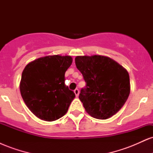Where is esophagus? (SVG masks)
I'll return each mask as SVG.
<instances>
[{
  "mask_svg": "<svg viewBox=\"0 0 153 153\" xmlns=\"http://www.w3.org/2000/svg\"><path fill=\"white\" fill-rule=\"evenodd\" d=\"M74 93H75V96H78V95H79V90H78V88H75V90H74Z\"/></svg>",
  "mask_w": 153,
  "mask_h": 153,
  "instance_id": "obj_1",
  "label": "esophagus"
}]
</instances>
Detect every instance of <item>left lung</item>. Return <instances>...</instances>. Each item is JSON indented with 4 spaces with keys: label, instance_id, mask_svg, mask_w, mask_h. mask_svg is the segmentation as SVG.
I'll return each instance as SVG.
<instances>
[{
    "label": "left lung",
    "instance_id": "1",
    "mask_svg": "<svg viewBox=\"0 0 153 153\" xmlns=\"http://www.w3.org/2000/svg\"><path fill=\"white\" fill-rule=\"evenodd\" d=\"M75 61L85 82L79 94L85 111L99 119H106L117 114L130 92L127 71L104 56H78Z\"/></svg>",
    "mask_w": 153,
    "mask_h": 153
}]
</instances>
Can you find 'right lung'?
I'll list each match as a JSON object with an SVG mask.
<instances>
[{
	"mask_svg": "<svg viewBox=\"0 0 153 153\" xmlns=\"http://www.w3.org/2000/svg\"><path fill=\"white\" fill-rule=\"evenodd\" d=\"M72 62L70 56H47L25 67L20 83L21 94L38 118L52 122L67 113L75 97L66 85L65 77Z\"/></svg>",
	"mask_w": 153,
	"mask_h": 153,
	"instance_id": "1",
	"label": "right lung"
}]
</instances>
